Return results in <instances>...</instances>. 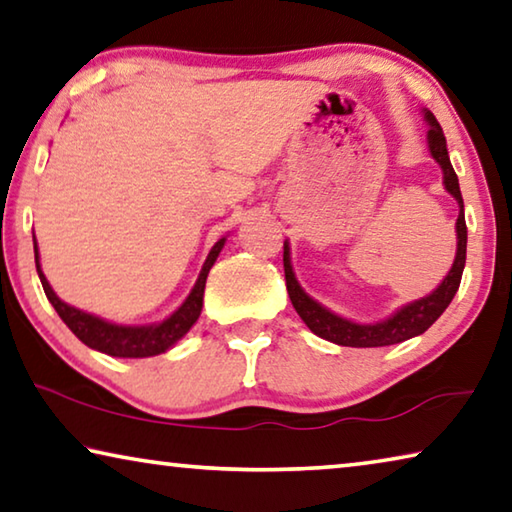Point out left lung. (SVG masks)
I'll return each instance as SVG.
<instances>
[{
  "label": "left lung",
  "mask_w": 512,
  "mask_h": 512,
  "mask_svg": "<svg viewBox=\"0 0 512 512\" xmlns=\"http://www.w3.org/2000/svg\"><path fill=\"white\" fill-rule=\"evenodd\" d=\"M424 120L428 123V150H431V157L440 164L442 177H444V189L456 198L460 212L456 221V234H458V250L456 259H453L451 271L444 275V280L433 289L431 294L412 300V303L403 305L401 310H396L389 319L378 321V323H355L351 319H344L335 312H330L328 307L316 303L312 296L305 294V289L298 285L294 269H291V253H289V241H285V255H282V262H285V280H287V291L291 298V305L296 307L300 319L305 321V326L310 328L314 335L321 339H328L332 344L339 346H353V348H376V346H392L401 344L405 339H412L426 332L433 323L440 319L442 312L449 307V303L456 296L460 287L462 269H465L467 259V225H465V205H462L460 196V184L458 175L451 166L449 152H446V139L440 123L433 116L431 111L424 109Z\"/></svg>",
  "instance_id": "obj_1"
}]
</instances>
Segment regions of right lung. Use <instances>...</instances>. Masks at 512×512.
Listing matches in <instances>:
<instances>
[{"instance_id":"obj_1","label":"right lung","mask_w":512,"mask_h":512,"mask_svg":"<svg viewBox=\"0 0 512 512\" xmlns=\"http://www.w3.org/2000/svg\"><path fill=\"white\" fill-rule=\"evenodd\" d=\"M225 246V237L214 243V248L209 250V255L202 264L200 275L193 285L191 294L186 296L184 303L168 316V319L159 323H150V326H120V323H111L100 316L88 314L84 310H77L54 294V289L47 282L43 269H40V255H38V243L34 237V255H36V271L38 278L43 282L45 296L50 300L56 314L61 316L63 323L75 332L79 342H84L88 348L107 353L111 358H152V355L166 353L168 348H173L180 339L193 328V323L198 321L202 312V296H205V282L209 269H212L218 253Z\"/></svg>"}]
</instances>
